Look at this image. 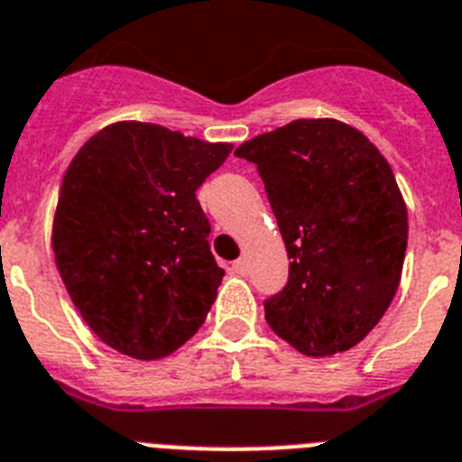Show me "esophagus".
I'll return each mask as SVG.
<instances>
[{
    "instance_id": "obj_1",
    "label": "esophagus",
    "mask_w": 462,
    "mask_h": 462,
    "mask_svg": "<svg viewBox=\"0 0 462 462\" xmlns=\"http://www.w3.org/2000/svg\"><path fill=\"white\" fill-rule=\"evenodd\" d=\"M232 272H235V274H239V276L246 274V272H248V260L246 258L235 260V263H232Z\"/></svg>"
}]
</instances>
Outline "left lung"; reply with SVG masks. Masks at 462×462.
Masks as SVG:
<instances>
[{"instance_id": "1", "label": "left lung", "mask_w": 462, "mask_h": 462, "mask_svg": "<svg viewBox=\"0 0 462 462\" xmlns=\"http://www.w3.org/2000/svg\"><path fill=\"white\" fill-rule=\"evenodd\" d=\"M235 155L258 167L291 258L286 288L264 302L272 330L314 358L363 342L395 298L407 251L388 160L335 118L292 120Z\"/></svg>"}]
</instances>
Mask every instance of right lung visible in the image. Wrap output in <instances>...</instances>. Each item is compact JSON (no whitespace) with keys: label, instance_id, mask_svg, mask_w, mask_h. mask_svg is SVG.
I'll list each match as a JSON object with an SVG mask.
<instances>
[{"label":"right lung","instance_id":"1","mask_svg":"<svg viewBox=\"0 0 462 462\" xmlns=\"http://www.w3.org/2000/svg\"><path fill=\"white\" fill-rule=\"evenodd\" d=\"M230 151L120 120L92 134L64 171L55 264L79 314L116 351L164 358L207 319L226 272L195 190Z\"/></svg>","mask_w":462,"mask_h":462}]
</instances>
